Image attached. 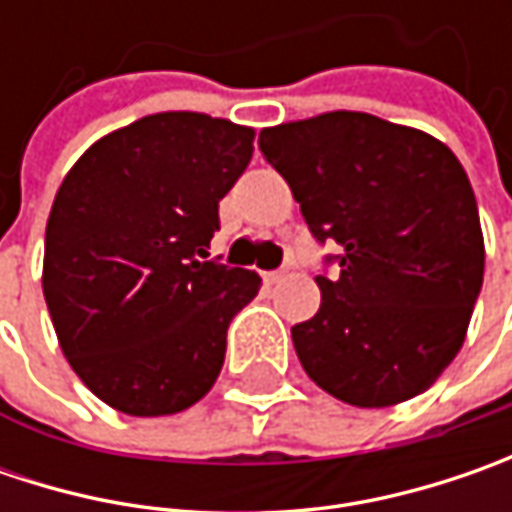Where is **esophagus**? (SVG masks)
<instances>
[{"label":"esophagus","mask_w":512,"mask_h":512,"mask_svg":"<svg viewBox=\"0 0 512 512\" xmlns=\"http://www.w3.org/2000/svg\"><path fill=\"white\" fill-rule=\"evenodd\" d=\"M282 276H285L282 270H267V273H265V282H267V285H276V282H279Z\"/></svg>","instance_id":"34e87169"}]
</instances>
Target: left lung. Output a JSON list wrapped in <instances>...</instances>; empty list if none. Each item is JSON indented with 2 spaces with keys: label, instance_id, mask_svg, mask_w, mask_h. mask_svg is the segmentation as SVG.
<instances>
[{
  "label": "left lung",
  "instance_id": "obj_1",
  "mask_svg": "<svg viewBox=\"0 0 512 512\" xmlns=\"http://www.w3.org/2000/svg\"><path fill=\"white\" fill-rule=\"evenodd\" d=\"M319 245L322 305L290 327L305 373L353 407L424 393L462 350L484 279L470 179L422 130L336 110L259 133Z\"/></svg>",
  "mask_w": 512,
  "mask_h": 512
}]
</instances>
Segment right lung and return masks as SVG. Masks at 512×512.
I'll use <instances>...</instances> for the list:
<instances>
[{"instance_id":"obj_1","label":"right lung","mask_w":512,"mask_h":512,"mask_svg":"<svg viewBox=\"0 0 512 512\" xmlns=\"http://www.w3.org/2000/svg\"><path fill=\"white\" fill-rule=\"evenodd\" d=\"M250 156V128L156 113L99 139L65 176L42 287L70 367L110 407L170 416L216 382L227 327L262 285L207 253Z\"/></svg>"}]
</instances>
